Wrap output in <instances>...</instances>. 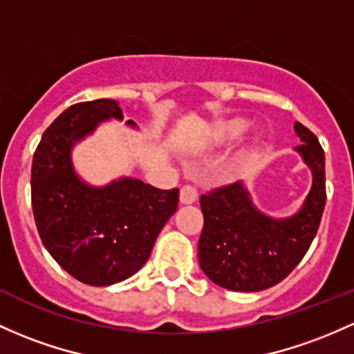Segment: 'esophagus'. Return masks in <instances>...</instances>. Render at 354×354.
Masks as SVG:
<instances>
[{"mask_svg":"<svg viewBox=\"0 0 354 354\" xmlns=\"http://www.w3.org/2000/svg\"><path fill=\"white\" fill-rule=\"evenodd\" d=\"M198 200V192L195 186L192 185H185L183 188H181L180 192V201L183 205H192L195 203V201Z\"/></svg>","mask_w":354,"mask_h":354,"instance_id":"34e87169","label":"esophagus"}]
</instances>
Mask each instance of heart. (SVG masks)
Wrapping results in <instances>:
<instances>
[{
	"label": "heart",
	"instance_id": "1",
	"mask_svg": "<svg viewBox=\"0 0 354 354\" xmlns=\"http://www.w3.org/2000/svg\"><path fill=\"white\" fill-rule=\"evenodd\" d=\"M248 129V122L243 119H239V120H234V122L227 124L223 129V139H227V141H232V139H239L240 136H242L245 131Z\"/></svg>",
	"mask_w": 354,
	"mask_h": 354
}]
</instances>
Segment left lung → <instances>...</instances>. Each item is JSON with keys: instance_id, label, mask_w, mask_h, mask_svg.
I'll return each instance as SVG.
<instances>
[{"instance_id": "1", "label": "left lung", "mask_w": 354, "mask_h": 354, "mask_svg": "<svg viewBox=\"0 0 354 354\" xmlns=\"http://www.w3.org/2000/svg\"><path fill=\"white\" fill-rule=\"evenodd\" d=\"M296 151L313 171V188L294 216L275 220L260 213L242 183L201 195L203 232L198 242L201 270L216 286L257 292L286 279L309 250L326 205L324 149L316 134L294 124Z\"/></svg>"}]
</instances>
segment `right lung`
I'll use <instances>...</instances> for the list:
<instances>
[{"instance_id":"right-lung-1","label":"right lung","mask_w":354,"mask_h":354,"mask_svg":"<svg viewBox=\"0 0 354 354\" xmlns=\"http://www.w3.org/2000/svg\"><path fill=\"white\" fill-rule=\"evenodd\" d=\"M111 118L122 119L115 100L70 106L46 127L32 165V208L41 242L72 277L99 287L145 266L180 198L178 188L158 189L134 178L95 188L77 176L73 145Z\"/></svg>"}]
</instances>
